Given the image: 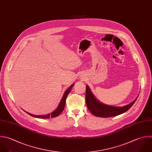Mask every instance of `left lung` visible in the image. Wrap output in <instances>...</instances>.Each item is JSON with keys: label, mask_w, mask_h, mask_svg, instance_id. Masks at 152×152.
I'll return each instance as SVG.
<instances>
[{"label": "left lung", "mask_w": 152, "mask_h": 152, "mask_svg": "<svg viewBox=\"0 0 152 152\" xmlns=\"http://www.w3.org/2000/svg\"><path fill=\"white\" fill-rule=\"evenodd\" d=\"M137 99V98L132 103L122 107L107 105L99 102L95 98L89 86L86 85V103L89 111L96 117L107 118L121 114L128 111L133 106Z\"/></svg>", "instance_id": "8db88e82"}]
</instances>
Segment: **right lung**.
<instances>
[{"label": "right lung", "mask_w": 152, "mask_h": 152, "mask_svg": "<svg viewBox=\"0 0 152 152\" xmlns=\"http://www.w3.org/2000/svg\"><path fill=\"white\" fill-rule=\"evenodd\" d=\"M73 84L70 86V88L65 92L64 94V96H63L62 99H61V101L58 107V108L53 113L49 114H47V115H33V114H31L30 113H28L27 112H26L28 114L30 115L31 116H32L34 117H36V118H54V117H57L58 115H59L61 113L62 111H63L64 108V107H65V104H66V98L67 97V95H69V94L71 90H72V87L73 86Z\"/></svg>", "instance_id": "right-lung-1"}]
</instances>
